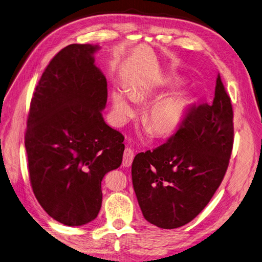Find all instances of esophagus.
<instances>
[{"label":"esophagus","mask_w":262,"mask_h":262,"mask_svg":"<svg viewBox=\"0 0 262 262\" xmlns=\"http://www.w3.org/2000/svg\"><path fill=\"white\" fill-rule=\"evenodd\" d=\"M134 160V151L130 148H126L124 151V156H123V166L128 167L132 165V162Z\"/></svg>","instance_id":"34e87169"}]
</instances>
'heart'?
I'll list each match as a JSON object with an SVG mask.
<instances>
[{"instance_id":"heart-1","label":"heart","mask_w":262,"mask_h":262,"mask_svg":"<svg viewBox=\"0 0 262 262\" xmlns=\"http://www.w3.org/2000/svg\"><path fill=\"white\" fill-rule=\"evenodd\" d=\"M129 95L140 98L142 91L130 90ZM112 104L115 119L119 122L127 121L134 113V107L128 97L123 91L115 90L112 94ZM183 111L175 99H164L156 102L149 108L147 120L157 134L165 135L174 132L182 122Z\"/></svg>"}]
</instances>
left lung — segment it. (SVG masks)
<instances>
[{"instance_id":"left-lung-1","label":"left lung","mask_w":262,"mask_h":262,"mask_svg":"<svg viewBox=\"0 0 262 262\" xmlns=\"http://www.w3.org/2000/svg\"><path fill=\"white\" fill-rule=\"evenodd\" d=\"M233 142V107L219 74L212 103L192 104L165 143L134 159L133 186L146 220L168 230L193 220L221 185Z\"/></svg>"}]
</instances>
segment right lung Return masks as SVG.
<instances>
[{
    "instance_id": "add662e5",
    "label": "right lung",
    "mask_w": 262,
    "mask_h": 262,
    "mask_svg": "<svg viewBox=\"0 0 262 262\" xmlns=\"http://www.w3.org/2000/svg\"><path fill=\"white\" fill-rule=\"evenodd\" d=\"M97 46L70 45L46 67L31 98L25 147L32 191L69 226L97 217L104 175L122 163L124 136L105 124L107 83Z\"/></svg>"
}]
</instances>
